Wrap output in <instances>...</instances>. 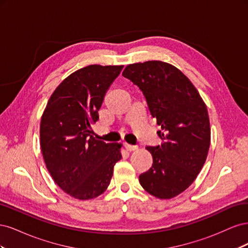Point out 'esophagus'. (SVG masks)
Wrapping results in <instances>:
<instances>
[{
  "label": "esophagus",
  "mask_w": 248,
  "mask_h": 248,
  "mask_svg": "<svg viewBox=\"0 0 248 248\" xmlns=\"http://www.w3.org/2000/svg\"><path fill=\"white\" fill-rule=\"evenodd\" d=\"M124 147L127 150V151H134V150L138 149V146H134V145H129L127 144V142H124Z\"/></svg>",
  "instance_id": "esophagus-1"
}]
</instances>
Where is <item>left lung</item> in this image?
<instances>
[{
	"label": "left lung",
	"instance_id": "obj_1",
	"mask_svg": "<svg viewBox=\"0 0 248 248\" xmlns=\"http://www.w3.org/2000/svg\"><path fill=\"white\" fill-rule=\"evenodd\" d=\"M122 76L140 88L150 115L161 126L157 134L162 144L146 148L153 164L140 175V183L156 198H174L192 184L206 161L211 138L206 104L191 81L169 63L130 64Z\"/></svg>",
	"mask_w": 248,
	"mask_h": 248
}]
</instances>
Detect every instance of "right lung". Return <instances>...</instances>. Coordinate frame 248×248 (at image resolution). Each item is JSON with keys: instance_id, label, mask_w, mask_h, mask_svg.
<instances>
[{"instance_id": "1", "label": "right lung", "mask_w": 248, "mask_h": 248, "mask_svg": "<svg viewBox=\"0 0 248 248\" xmlns=\"http://www.w3.org/2000/svg\"><path fill=\"white\" fill-rule=\"evenodd\" d=\"M122 69L90 65L73 72L55 90L42 115L40 146L46 168L60 188L76 199L100 196L122 158L121 144L91 134L104 96Z\"/></svg>"}]
</instances>
